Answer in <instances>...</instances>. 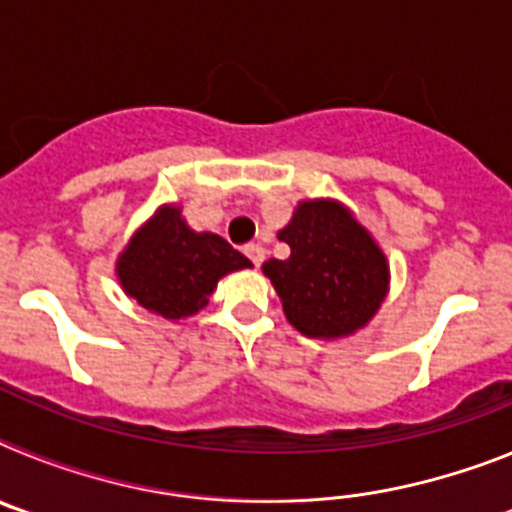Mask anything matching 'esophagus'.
Wrapping results in <instances>:
<instances>
[{
  "mask_svg": "<svg viewBox=\"0 0 512 512\" xmlns=\"http://www.w3.org/2000/svg\"><path fill=\"white\" fill-rule=\"evenodd\" d=\"M246 256L251 259L253 266H261V264H264V259H266V251L259 246V243H251V246L246 248Z\"/></svg>",
  "mask_w": 512,
  "mask_h": 512,
  "instance_id": "esophagus-1",
  "label": "esophagus"
}]
</instances>
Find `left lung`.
<instances>
[{
    "label": "left lung",
    "instance_id": "1",
    "mask_svg": "<svg viewBox=\"0 0 512 512\" xmlns=\"http://www.w3.org/2000/svg\"><path fill=\"white\" fill-rule=\"evenodd\" d=\"M289 259H271L264 274L300 333L338 338L372 320L387 295V261L372 235L338 202H302L279 233Z\"/></svg>",
    "mask_w": 512,
    "mask_h": 512
}]
</instances>
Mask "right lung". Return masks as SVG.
<instances>
[{
  "instance_id": "1",
  "label": "right lung",
  "mask_w": 512,
  "mask_h": 512,
  "mask_svg": "<svg viewBox=\"0 0 512 512\" xmlns=\"http://www.w3.org/2000/svg\"><path fill=\"white\" fill-rule=\"evenodd\" d=\"M251 261L215 233H194L176 207H161L117 261V277L138 305L161 318L200 312L217 279Z\"/></svg>"
}]
</instances>
